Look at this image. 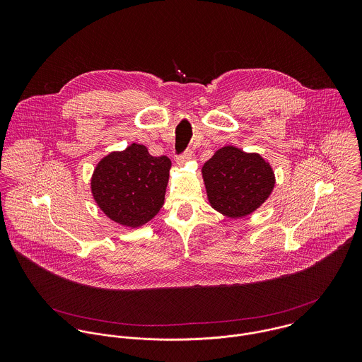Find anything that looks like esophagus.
Masks as SVG:
<instances>
[{"label": "esophagus", "instance_id": "obj_1", "mask_svg": "<svg viewBox=\"0 0 362 362\" xmlns=\"http://www.w3.org/2000/svg\"><path fill=\"white\" fill-rule=\"evenodd\" d=\"M192 158H194V152L192 151H185L182 155L177 157V161H178V164H184V163H187Z\"/></svg>", "mask_w": 362, "mask_h": 362}]
</instances>
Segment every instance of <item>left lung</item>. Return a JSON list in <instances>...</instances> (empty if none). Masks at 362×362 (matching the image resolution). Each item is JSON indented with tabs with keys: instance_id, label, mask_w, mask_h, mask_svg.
<instances>
[{
	"instance_id": "1",
	"label": "left lung",
	"mask_w": 362,
	"mask_h": 362,
	"mask_svg": "<svg viewBox=\"0 0 362 362\" xmlns=\"http://www.w3.org/2000/svg\"><path fill=\"white\" fill-rule=\"evenodd\" d=\"M210 206L231 218L247 217L273 192L276 177L259 153L237 146H223L202 167Z\"/></svg>"
}]
</instances>
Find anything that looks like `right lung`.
<instances>
[{
    "label": "right lung",
    "instance_id": "add662e5",
    "mask_svg": "<svg viewBox=\"0 0 362 362\" xmlns=\"http://www.w3.org/2000/svg\"><path fill=\"white\" fill-rule=\"evenodd\" d=\"M170 168L171 160L167 156L155 157L139 144L111 152L92 174L93 199L114 223L138 228L151 221L164 205Z\"/></svg>",
    "mask_w": 362,
    "mask_h": 362
}]
</instances>
